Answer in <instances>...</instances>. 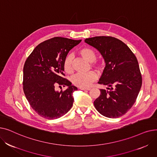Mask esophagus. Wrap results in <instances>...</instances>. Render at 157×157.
<instances>
[{
    "mask_svg": "<svg viewBox=\"0 0 157 157\" xmlns=\"http://www.w3.org/2000/svg\"><path fill=\"white\" fill-rule=\"evenodd\" d=\"M80 90H90L91 88H79Z\"/></svg>",
    "mask_w": 157,
    "mask_h": 157,
    "instance_id": "1",
    "label": "esophagus"
}]
</instances>
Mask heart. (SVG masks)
I'll return each mask as SVG.
<instances>
[{
	"instance_id": "b5f03b06",
	"label": "heart",
	"mask_w": 157,
	"mask_h": 157,
	"mask_svg": "<svg viewBox=\"0 0 157 157\" xmlns=\"http://www.w3.org/2000/svg\"><path fill=\"white\" fill-rule=\"evenodd\" d=\"M81 56L88 62H92V66L98 71H102L104 68V63L103 61H95L96 59V52L92 48L85 46L82 48L79 51ZM72 59L73 57L71 55H69L65 57L63 61L64 71L71 74L72 72ZM97 74L93 71H89L86 73H79L73 76L71 78V81L75 86L86 88L88 87L97 79Z\"/></svg>"
}]
</instances>
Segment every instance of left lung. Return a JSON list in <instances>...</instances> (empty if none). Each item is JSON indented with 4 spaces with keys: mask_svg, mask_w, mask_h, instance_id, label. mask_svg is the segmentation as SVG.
<instances>
[{
    "mask_svg": "<svg viewBox=\"0 0 157 157\" xmlns=\"http://www.w3.org/2000/svg\"><path fill=\"white\" fill-rule=\"evenodd\" d=\"M85 41L99 51L105 62L98 83L108 88L101 89L95 108L105 117L119 118L134 104L142 86L137 58L127 44L111 36H96Z\"/></svg>",
    "mask_w": 157,
    "mask_h": 157,
    "instance_id": "left-lung-1",
    "label": "left lung"
}]
</instances>
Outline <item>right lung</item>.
<instances>
[{"label":"right lung","instance_id":"add662e5","mask_svg":"<svg viewBox=\"0 0 157 157\" xmlns=\"http://www.w3.org/2000/svg\"><path fill=\"white\" fill-rule=\"evenodd\" d=\"M81 40L55 37L38 44L23 67V88L27 99L39 115L48 120L60 118L72 108L77 88L63 78V61ZM56 86L68 88L56 91Z\"/></svg>","mask_w":157,"mask_h":157}]
</instances>
